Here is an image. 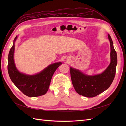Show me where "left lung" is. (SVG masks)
Returning <instances> with one entry per match:
<instances>
[{"label": "left lung", "mask_w": 126, "mask_h": 126, "mask_svg": "<svg viewBox=\"0 0 126 126\" xmlns=\"http://www.w3.org/2000/svg\"><path fill=\"white\" fill-rule=\"evenodd\" d=\"M108 37L111 47V63L102 74L88 76L77 69L70 68L72 85L76 92L83 96L88 98L96 97L107 89L113 82L116 74L117 56L111 38L109 34Z\"/></svg>", "instance_id": "obj_1"}]
</instances>
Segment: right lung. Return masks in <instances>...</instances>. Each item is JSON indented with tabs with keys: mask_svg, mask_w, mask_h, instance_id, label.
I'll return each mask as SVG.
<instances>
[{
	"mask_svg": "<svg viewBox=\"0 0 126 126\" xmlns=\"http://www.w3.org/2000/svg\"><path fill=\"white\" fill-rule=\"evenodd\" d=\"M17 38V36L15 38L8 58V71L11 80L27 96L36 97L44 95L48 90L52 76L62 63L50 64L35 75H27L21 73L17 69L14 60V42Z\"/></svg>",
	"mask_w": 126,
	"mask_h": 126,
	"instance_id": "right-lung-1",
	"label": "right lung"
}]
</instances>
